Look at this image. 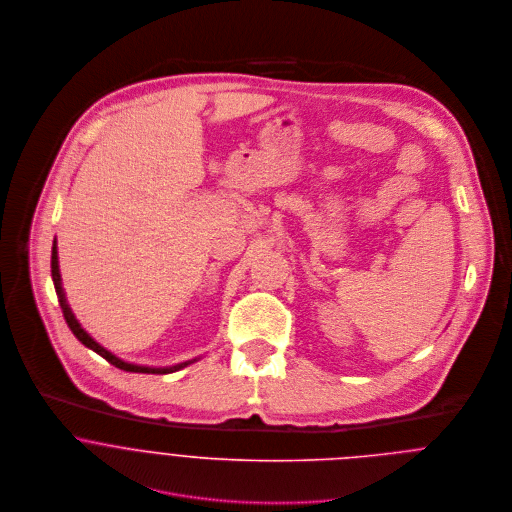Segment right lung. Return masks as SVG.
<instances>
[{
	"label": "right lung",
	"instance_id": "add662e5",
	"mask_svg": "<svg viewBox=\"0 0 512 512\" xmlns=\"http://www.w3.org/2000/svg\"><path fill=\"white\" fill-rule=\"evenodd\" d=\"M51 276H53L55 292H57L59 302H61L63 318H65L67 326L71 328L73 336H75L77 340L81 341L83 345H87V347H91L93 351H97L101 357H105L111 365H115V367H119V369H123V371H131V373H171V371H176V369H180V367H184V365H188V363H190V361H186V363H180V365H174V367H143V365L125 363L123 359L115 357L111 351H107L105 347H101L97 341L93 340V338H91V336H89V334L79 326V322L75 320V316H73L71 308L67 306V302H65V294H63V288H61V276H59V264H57V246H55V244H53V248H51Z\"/></svg>",
	"mask_w": 512,
	"mask_h": 512
}]
</instances>
